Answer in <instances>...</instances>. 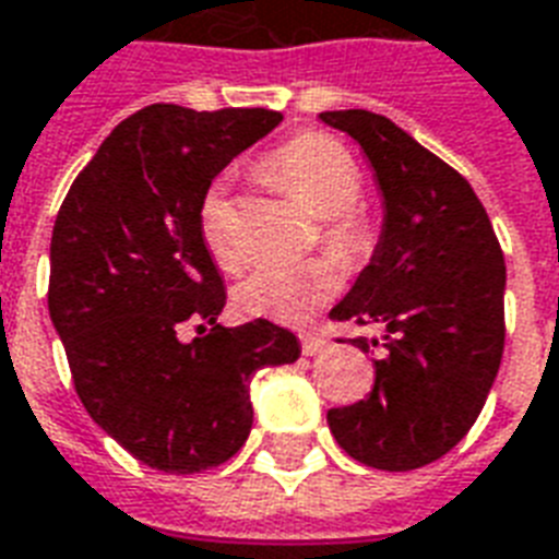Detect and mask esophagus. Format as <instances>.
<instances>
[{
	"mask_svg": "<svg viewBox=\"0 0 559 559\" xmlns=\"http://www.w3.org/2000/svg\"><path fill=\"white\" fill-rule=\"evenodd\" d=\"M300 344L306 356H320V353H326V349L332 347L323 335H314V332H302Z\"/></svg>",
	"mask_w": 559,
	"mask_h": 559,
	"instance_id": "obj_1",
	"label": "esophagus"
}]
</instances>
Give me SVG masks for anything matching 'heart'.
<instances>
[{"mask_svg": "<svg viewBox=\"0 0 559 559\" xmlns=\"http://www.w3.org/2000/svg\"><path fill=\"white\" fill-rule=\"evenodd\" d=\"M265 175L280 189L323 218V241L344 265H358L373 250V227L356 210L361 171L341 142L323 133H302L285 142L265 163ZM201 236L210 257L227 271L241 265L236 206L221 186L201 203ZM338 267L329 259H309L292 267H259L236 288V306L250 318L302 323L338 292Z\"/></svg>", "mask_w": 559, "mask_h": 559, "instance_id": "obj_1", "label": "heart"}]
</instances>
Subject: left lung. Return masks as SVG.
Here are the masks:
<instances>
[{
    "label": "left lung",
    "mask_w": 559,
    "mask_h": 559,
    "mask_svg": "<svg viewBox=\"0 0 559 559\" xmlns=\"http://www.w3.org/2000/svg\"><path fill=\"white\" fill-rule=\"evenodd\" d=\"M365 151L382 194L373 257L332 320L384 329L367 400L326 414L349 457L405 473L443 457L481 414L504 353V257L478 194L370 110L320 114ZM358 349L376 338H349Z\"/></svg>",
    "instance_id": "obj_1"
}]
</instances>
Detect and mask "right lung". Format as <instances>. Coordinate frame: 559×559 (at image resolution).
I'll return each mask as SVG.
<instances>
[{
	"mask_svg": "<svg viewBox=\"0 0 559 559\" xmlns=\"http://www.w3.org/2000/svg\"><path fill=\"white\" fill-rule=\"evenodd\" d=\"M280 122L262 107L151 104L102 142L55 221L49 314L75 391L151 469L230 461L253 426V373L300 358L294 332L271 320L215 323L227 292L201 236L212 180ZM186 319L213 329L183 342Z\"/></svg>",
	"mask_w": 559,
	"mask_h": 559,
	"instance_id": "1",
	"label": "right lung"
}]
</instances>
